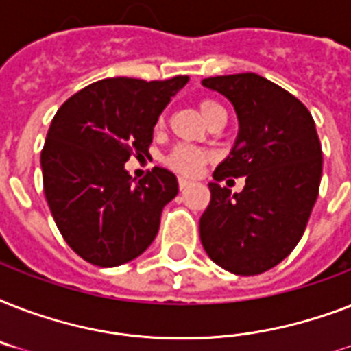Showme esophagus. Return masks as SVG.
<instances>
[{
  "label": "esophagus",
  "mask_w": 351,
  "mask_h": 351,
  "mask_svg": "<svg viewBox=\"0 0 351 351\" xmlns=\"http://www.w3.org/2000/svg\"><path fill=\"white\" fill-rule=\"evenodd\" d=\"M189 184H191V180H187V178H184V176H180V178H178V187H180V191H184V189H186Z\"/></svg>",
  "instance_id": "esophagus-1"
}]
</instances>
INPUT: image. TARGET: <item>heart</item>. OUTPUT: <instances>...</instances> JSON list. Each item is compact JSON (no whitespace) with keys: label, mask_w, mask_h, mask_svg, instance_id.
Segmentation results:
<instances>
[{"label":"heart","mask_w":351,"mask_h":351,"mask_svg":"<svg viewBox=\"0 0 351 351\" xmlns=\"http://www.w3.org/2000/svg\"><path fill=\"white\" fill-rule=\"evenodd\" d=\"M198 109L202 112V117L206 118V121L219 117V114H226L224 107L213 100H202L198 104ZM206 162H208V153L202 149L191 147V145H176L165 158V164L182 175H197Z\"/></svg>","instance_id":"heart-1"}]
</instances>
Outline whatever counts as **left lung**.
I'll list each match as a JSON object with an SVG mask.
<instances>
[{"instance_id":"left-lung-1","label":"left lung","mask_w":351,"mask_h":351,"mask_svg":"<svg viewBox=\"0 0 351 351\" xmlns=\"http://www.w3.org/2000/svg\"><path fill=\"white\" fill-rule=\"evenodd\" d=\"M226 96L239 118L230 156L209 182L200 240L209 258L234 275H258L299 244L319 197L322 151L310 111L288 90L255 73L204 78ZM246 176L231 195L218 182Z\"/></svg>"}]
</instances>
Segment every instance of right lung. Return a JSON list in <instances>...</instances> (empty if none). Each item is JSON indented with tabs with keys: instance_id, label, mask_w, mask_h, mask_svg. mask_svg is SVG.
Segmentation results:
<instances>
[{
	"instance_id": "right-lung-1",
	"label": "right lung",
	"mask_w": 351,
	"mask_h": 351,
	"mask_svg": "<svg viewBox=\"0 0 351 351\" xmlns=\"http://www.w3.org/2000/svg\"><path fill=\"white\" fill-rule=\"evenodd\" d=\"M187 82L100 80L52 118L41 151L43 191L58 230L84 261L120 266L158 233L162 209L178 195L176 176L154 167L136 182L125 162L149 153L158 117Z\"/></svg>"
}]
</instances>
